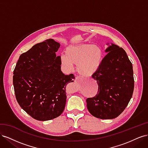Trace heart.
Listing matches in <instances>:
<instances>
[{"label": "heart", "instance_id": "b5f03b06", "mask_svg": "<svg viewBox=\"0 0 148 148\" xmlns=\"http://www.w3.org/2000/svg\"><path fill=\"white\" fill-rule=\"evenodd\" d=\"M65 53L66 56H61L62 64L68 69L72 68L73 64L77 65L78 72L84 77L95 74L102 60V50L92 44L71 45L66 48Z\"/></svg>", "mask_w": 148, "mask_h": 148}]
</instances>
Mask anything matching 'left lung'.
I'll return each instance as SVG.
<instances>
[{
  "label": "left lung",
  "mask_w": 148,
  "mask_h": 148,
  "mask_svg": "<svg viewBox=\"0 0 148 148\" xmlns=\"http://www.w3.org/2000/svg\"><path fill=\"white\" fill-rule=\"evenodd\" d=\"M96 72L97 94L86 99L90 114L98 119H113L125 109L133 95L134 78L132 62L122 47L112 44L106 50Z\"/></svg>",
  "instance_id": "obj_1"
}]
</instances>
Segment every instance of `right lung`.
Returning <instances> with one entry per match:
<instances>
[{
	"label": "right lung",
	"mask_w": 148,
	"mask_h": 148,
	"mask_svg": "<svg viewBox=\"0 0 148 148\" xmlns=\"http://www.w3.org/2000/svg\"><path fill=\"white\" fill-rule=\"evenodd\" d=\"M60 44L52 39L35 44L20 56L13 71L16 101L31 117L52 120L60 116L66 104L65 87L73 74L62 72L61 58L56 52Z\"/></svg>",
	"instance_id": "obj_1"
}]
</instances>
